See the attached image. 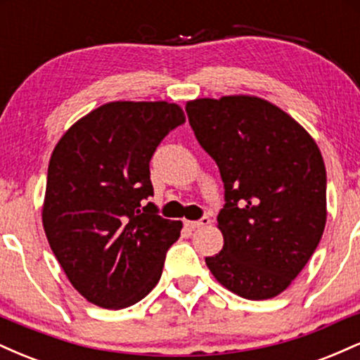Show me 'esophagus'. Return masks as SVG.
Instances as JSON below:
<instances>
[{"mask_svg": "<svg viewBox=\"0 0 360 360\" xmlns=\"http://www.w3.org/2000/svg\"><path fill=\"white\" fill-rule=\"evenodd\" d=\"M210 217H203V218H200V220H196V221H186V226H188V229H191V230H196V229H203V226H206V225H210Z\"/></svg>", "mask_w": 360, "mask_h": 360, "instance_id": "1", "label": "esophagus"}]
</instances>
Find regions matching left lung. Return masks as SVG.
Listing matches in <instances>:
<instances>
[{"label": "left lung", "mask_w": 360, "mask_h": 360, "mask_svg": "<svg viewBox=\"0 0 360 360\" xmlns=\"http://www.w3.org/2000/svg\"><path fill=\"white\" fill-rule=\"evenodd\" d=\"M200 146L220 169L223 249L206 257L220 284L245 300L283 292L307 266L326 223V171L315 140L257 96L186 105Z\"/></svg>", "instance_id": "obj_1"}]
</instances>
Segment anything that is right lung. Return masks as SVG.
Instances as JSON below:
<instances>
[{
    "instance_id": "add662e5",
    "label": "right lung",
    "mask_w": 360,
    "mask_h": 360,
    "mask_svg": "<svg viewBox=\"0 0 360 360\" xmlns=\"http://www.w3.org/2000/svg\"><path fill=\"white\" fill-rule=\"evenodd\" d=\"M186 122L167 101H113L62 135L47 172L44 230L68 279L89 303L122 309L159 283L183 223L160 217L150 164Z\"/></svg>"
}]
</instances>
